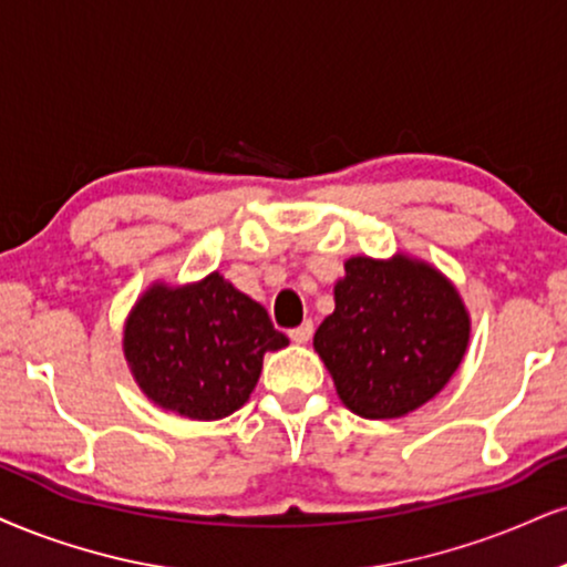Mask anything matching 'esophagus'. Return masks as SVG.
Here are the masks:
<instances>
[{
	"label": "esophagus",
	"instance_id": "obj_1",
	"mask_svg": "<svg viewBox=\"0 0 567 567\" xmlns=\"http://www.w3.org/2000/svg\"><path fill=\"white\" fill-rule=\"evenodd\" d=\"M310 337H312V320H305L302 326L291 328V331H289V339L295 341V344H307Z\"/></svg>",
	"mask_w": 567,
	"mask_h": 567
}]
</instances>
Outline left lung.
I'll use <instances>...</instances> for the list:
<instances>
[{
  "mask_svg": "<svg viewBox=\"0 0 567 567\" xmlns=\"http://www.w3.org/2000/svg\"><path fill=\"white\" fill-rule=\"evenodd\" d=\"M333 289L337 310L316 349L341 402L362 417H402L444 389L463 360L471 320L454 286L431 265L352 257Z\"/></svg>",
  "mask_w": 567,
  "mask_h": 567,
  "instance_id": "1",
  "label": "left lung"
}]
</instances>
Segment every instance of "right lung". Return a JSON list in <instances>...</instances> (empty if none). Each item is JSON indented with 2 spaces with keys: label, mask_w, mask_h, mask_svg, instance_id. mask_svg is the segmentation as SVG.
I'll use <instances>...</instances> for the list:
<instances>
[{
  "label": "right lung",
  "mask_w": 567,
  "mask_h": 567,
  "mask_svg": "<svg viewBox=\"0 0 567 567\" xmlns=\"http://www.w3.org/2000/svg\"><path fill=\"white\" fill-rule=\"evenodd\" d=\"M289 344L255 299L220 272L138 299L123 333L125 360L146 396L192 421H218L249 400L265 352Z\"/></svg>",
  "instance_id": "add662e5"
}]
</instances>
